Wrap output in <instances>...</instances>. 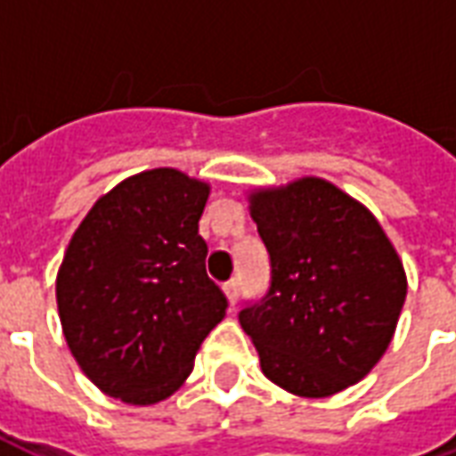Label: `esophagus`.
I'll return each mask as SVG.
<instances>
[{
	"mask_svg": "<svg viewBox=\"0 0 456 456\" xmlns=\"http://www.w3.org/2000/svg\"><path fill=\"white\" fill-rule=\"evenodd\" d=\"M224 296H227V300L234 305L237 303V296H239V278H232V281H227L224 283Z\"/></svg>",
	"mask_w": 456,
	"mask_h": 456,
	"instance_id": "esophagus-1",
	"label": "esophagus"
}]
</instances>
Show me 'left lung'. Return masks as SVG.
Wrapping results in <instances>:
<instances>
[{
    "label": "left lung",
    "mask_w": 456,
    "mask_h": 456,
    "mask_svg": "<svg viewBox=\"0 0 456 456\" xmlns=\"http://www.w3.org/2000/svg\"><path fill=\"white\" fill-rule=\"evenodd\" d=\"M248 212L271 256V288L239 322L264 376L303 398L362 381L388 349L408 293L379 219L315 175L251 190Z\"/></svg>",
    "instance_id": "left-lung-1"
}]
</instances>
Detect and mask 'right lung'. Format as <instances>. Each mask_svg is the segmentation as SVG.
Masks as SVG:
<instances>
[{
	"instance_id": "1",
	"label": "right lung",
	"mask_w": 456,
	"mask_h": 456,
	"mask_svg": "<svg viewBox=\"0 0 456 456\" xmlns=\"http://www.w3.org/2000/svg\"><path fill=\"white\" fill-rule=\"evenodd\" d=\"M209 183L153 168L121 180L75 229L55 300L85 376L129 405L178 391L205 337L227 315L208 278L200 217Z\"/></svg>"
}]
</instances>
